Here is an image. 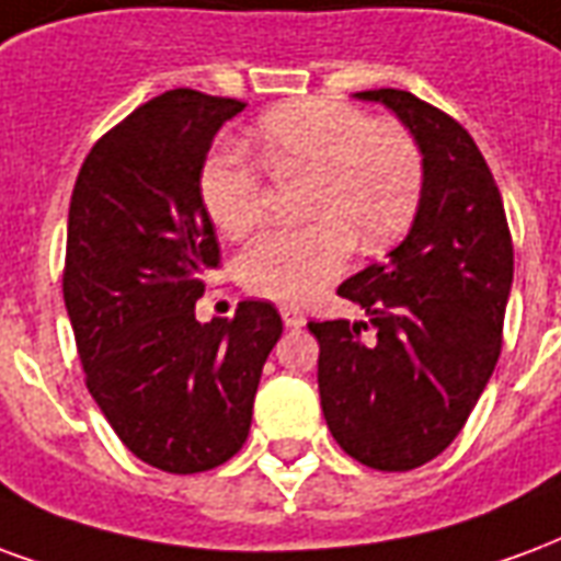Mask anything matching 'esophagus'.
<instances>
[{"label": "esophagus", "instance_id": "esophagus-1", "mask_svg": "<svg viewBox=\"0 0 561 561\" xmlns=\"http://www.w3.org/2000/svg\"><path fill=\"white\" fill-rule=\"evenodd\" d=\"M280 317H284L286 329H298V325H305V310L296 308V305H280Z\"/></svg>", "mask_w": 561, "mask_h": 561}]
</instances>
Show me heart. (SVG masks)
<instances>
[{
  "label": "heart",
  "mask_w": 561,
  "mask_h": 561,
  "mask_svg": "<svg viewBox=\"0 0 561 561\" xmlns=\"http://www.w3.org/2000/svg\"><path fill=\"white\" fill-rule=\"evenodd\" d=\"M256 142L277 179L310 175L305 211L317 220L244 244L236 275L253 296L298 301L343 275L355 241L376 253L410 230L424 158L400 125L341 101H293L260 118ZM199 196L220 236L241 239L263 215V175L239 151H218L203 167Z\"/></svg>",
  "instance_id": "1"
}]
</instances>
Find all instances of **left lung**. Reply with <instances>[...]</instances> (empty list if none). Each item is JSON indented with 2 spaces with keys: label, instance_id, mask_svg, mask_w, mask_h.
<instances>
[{
  "label": "left lung",
  "instance_id": "1",
  "mask_svg": "<svg viewBox=\"0 0 561 561\" xmlns=\"http://www.w3.org/2000/svg\"><path fill=\"white\" fill-rule=\"evenodd\" d=\"M410 128L424 191L386 263L337 286L367 322H308L320 341V400L331 436L358 463L407 472L463 431L502 350L514 280L505 206L484 154L448 113L403 89L355 92ZM375 325L367 342L360 331Z\"/></svg>",
  "mask_w": 561,
  "mask_h": 561
}]
</instances>
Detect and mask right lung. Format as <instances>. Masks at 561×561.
Wrapping results in <instances>:
<instances>
[{
  "label": "right lung",
  "mask_w": 561,
  "mask_h": 561,
  "mask_svg": "<svg viewBox=\"0 0 561 561\" xmlns=\"http://www.w3.org/2000/svg\"><path fill=\"white\" fill-rule=\"evenodd\" d=\"M236 98L173 89L85 154L68 208L62 293L85 388L142 463L194 476L251 431L263 365L284 331L268 301L196 322L220 248L199 175Z\"/></svg>",
  "instance_id": "obj_1"
}]
</instances>
